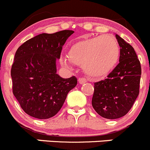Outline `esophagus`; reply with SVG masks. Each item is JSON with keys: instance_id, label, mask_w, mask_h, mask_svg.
Segmentation results:
<instances>
[{"instance_id": "obj_1", "label": "esophagus", "mask_w": 150, "mask_h": 150, "mask_svg": "<svg viewBox=\"0 0 150 150\" xmlns=\"http://www.w3.org/2000/svg\"><path fill=\"white\" fill-rule=\"evenodd\" d=\"M78 81H79V83L80 84H84V83L86 82V79L85 78H84V77L79 78Z\"/></svg>"}]
</instances>
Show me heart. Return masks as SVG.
Returning <instances> with one entry per match:
<instances>
[{
    "instance_id": "heart-1",
    "label": "heart",
    "mask_w": 150,
    "mask_h": 150,
    "mask_svg": "<svg viewBox=\"0 0 150 150\" xmlns=\"http://www.w3.org/2000/svg\"><path fill=\"white\" fill-rule=\"evenodd\" d=\"M119 54L116 40L110 35H101L76 42L69 50V58L74 64L84 67L88 74L100 77L113 69ZM61 63L64 66H69L66 58H61Z\"/></svg>"
}]
</instances>
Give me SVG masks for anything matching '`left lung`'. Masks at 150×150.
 <instances>
[{"label": "left lung", "instance_id": "obj_1", "mask_svg": "<svg viewBox=\"0 0 150 150\" xmlns=\"http://www.w3.org/2000/svg\"><path fill=\"white\" fill-rule=\"evenodd\" d=\"M120 47L119 64L104 80L94 83L92 105L95 110L107 119L124 116L130 110L139 93L142 69L133 47L115 35Z\"/></svg>", "mask_w": 150, "mask_h": 150}]
</instances>
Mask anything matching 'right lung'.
Returning <instances> with one entry per match:
<instances>
[{
	"label": "right lung",
	"mask_w": 150,
	"mask_h": 150,
	"mask_svg": "<svg viewBox=\"0 0 150 150\" xmlns=\"http://www.w3.org/2000/svg\"><path fill=\"white\" fill-rule=\"evenodd\" d=\"M74 32L63 30L40 34L26 41L16 50L11 71L13 93L23 110L30 116L47 119L55 115L69 91L76 86L74 76L64 79L56 73V60Z\"/></svg>",
	"instance_id": "obj_1"
}]
</instances>
